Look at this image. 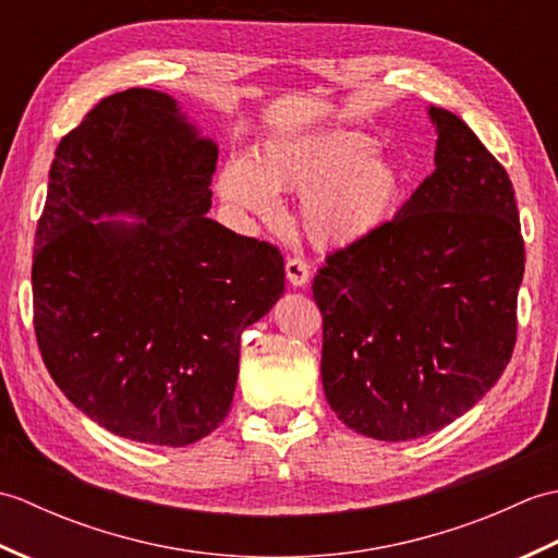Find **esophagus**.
I'll list each match as a JSON object with an SVG mask.
<instances>
[{
  "label": "esophagus",
  "mask_w": 558,
  "mask_h": 558,
  "mask_svg": "<svg viewBox=\"0 0 558 558\" xmlns=\"http://www.w3.org/2000/svg\"><path fill=\"white\" fill-rule=\"evenodd\" d=\"M286 272L294 288H302V286H306V280H310V264H306V260L300 256H290L286 260Z\"/></svg>",
  "instance_id": "1"
}]
</instances>
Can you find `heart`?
<instances>
[{
  "mask_svg": "<svg viewBox=\"0 0 558 558\" xmlns=\"http://www.w3.org/2000/svg\"><path fill=\"white\" fill-rule=\"evenodd\" d=\"M376 148L374 136L350 129L272 141L254 162L225 165L218 186L230 204L260 218L278 213L276 192L306 194V234L316 244L348 246L374 234L398 204V168Z\"/></svg>",
  "mask_w": 558,
  "mask_h": 558,
  "instance_id": "heart-1",
  "label": "heart"
}]
</instances>
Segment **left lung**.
I'll return each mask as SVG.
<instances>
[{"mask_svg": "<svg viewBox=\"0 0 558 558\" xmlns=\"http://www.w3.org/2000/svg\"><path fill=\"white\" fill-rule=\"evenodd\" d=\"M429 117L436 170L393 220L328 254L312 288L328 405L378 441L444 429L515 348L525 242L511 177L458 114Z\"/></svg>", "mask_w": 558, "mask_h": 558, "instance_id": "8db88e82", "label": "left lung"}]
</instances>
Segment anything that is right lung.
<instances>
[{"instance_id": "obj_1", "label": "right lung", "mask_w": 558, "mask_h": 558, "mask_svg": "<svg viewBox=\"0 0 558 558\" xmlns=\"http://www.w3.org/2000/svg\"><path fill=\"white\" fill-rule=\"evenodd\" d=\"M218 148L168 93L102 98L59 141L33 326L59 390L105 429L189 446L228 417L240 340L286 290L278 246L206 218ZM129 211L141 223H93Z\"/></svg>"}]
</instances>
